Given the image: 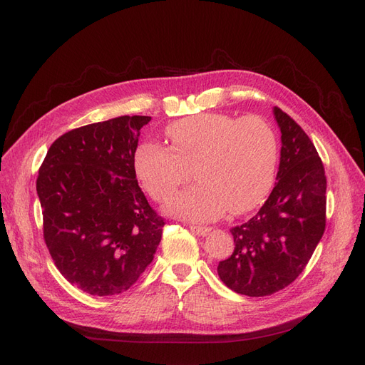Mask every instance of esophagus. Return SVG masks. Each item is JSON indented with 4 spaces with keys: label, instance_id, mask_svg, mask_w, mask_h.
<instances>
[{
    "label": "esophagus",
    "instance_id": "esophagus-1",
    "mask_svg": "<svg viewBox=\"0 0 365 365\" xmlns=\"http://www.w3.org/2000/svg\"><path fill=\"white\" fill-rule=\"evenodd\" d=\"M191 232L198 236H206L210 232V227H200V225H191Z\"/></svg>",
    "mask_w": 365,
    "mask_h": 365
}]
</instances>
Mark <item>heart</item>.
<instances>
[{
  "mask_svg": "<svg viewBox=\"0 0 365 365\" xmlns=\"http://www.w3.org/2000/svg\"><path fill=\"white\" fill-rule=\"evenodd\" d=\"M165 133L171 148L145 141L135 152L133 165L144 190L160 203L191 179L194 168L198 183L167 205L173 217L210 221L227 209L245 213L271 191L278 143L263 118L201 113L171 121Z\"/></svg>",
  "mask_w": 365,
  "mask_h": 365,
  "instance_id": "1",
  "label": "heart"
}]
</instances>
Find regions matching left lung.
<instances>
[{"label": "left lung", "instance_id": "8db88e82", "mask_svg": "<svg viewBox=\"0 0 365 365\" xmlns=\"http://www.w3.org/2000/svg\"><path fill=\"white\" fill-rule=\"evenodd\" d=\"M272 113L281 132L275 186L257 215L232 228L235 251L218 264L224 284L247 296L272 294L298 278L327 222V178L316 147L284 111Z\"/></svg>", "mask_w": 365, "mask_h": 365}]
</instances>
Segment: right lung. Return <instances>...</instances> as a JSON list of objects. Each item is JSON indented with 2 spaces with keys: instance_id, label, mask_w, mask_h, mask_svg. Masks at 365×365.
<instances>
[{
  "instance_id": "right-lung-1",
  "label": "right lung",
  "mask_w": 365,
  "mask_h": 365,
  "mask_svg": "<svg viewBox=\"0 0 365 365\" xmlns=\"http://www.w3.org/2000/svg\"><path fill=\"white\" fill-rule=\"evenodd\" d=\"M152 117L121 115L52 143L36 183L43 236L61 275L96 296L126 292L152 263L164 220L147 203L133 158Z\"/></svg>"
}]
</instances>
